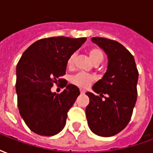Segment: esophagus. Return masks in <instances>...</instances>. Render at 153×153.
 <instances>
[{
  "label": "esophagus",
  "mask_w": 153,
  "mask_h": 153,
  "mask_svg": "<svg viewBox=\"0 0 153 153\" xmlns=\"http://www.w3.org/2000/svg\"><path fill=\"white\" fill-rule=\"evenodd\" d=\"M80 93H81V94H84V93H85V91L83 89H80Z\"/></svg>",
  "instance_id": "1"
}]
</instances>
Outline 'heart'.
I'll return each mask as SVG.
<instances>
[{
    "label": "heart",
    "instance_id": "heart-1",
    "mask_svg": "<svg viewBox=\"0 0 153 153\" xmlns=\"http://www.w3.org/2000/svg\"><path fill=\"white\" fill-rule=\"evenodd\" d=\"M88 56L90 59L95 65H99L104 60V53L102 49L99 47H93L88 51ZM75 60V54H72L67 60V65L68 67H71L74 65ZM95 80V77L92 74H88L79 73L75 74L74 76L71 78V83L74 84L75 86L81 88H86L89 86L91 83Z\"/></svg>",
    "mask_w": 153,
    "mask_h": 153
}]
</instances>
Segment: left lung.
Segmentation results:
<instances>
[{
  "mask_svg": "<svg viewBox=\"0 0 153 153\" xmlns=\"http://www.w3.org/2000/svg\"><path fill=\"white\" fill-rule=\"evenodd\" d=\"M92 41L105 51L108 67L102 79L93 87L100 96L86 93L89 97L87 120L94 134L111 137L123 130L131 119L137 101L138 71L133 55L122 44L98 37Z\"/></svg>",
  "mask_w": 153,
  "mask_h": 153,
  "instance_id": "left-lung-1",
  "label": "left lung"
}]
</instances>
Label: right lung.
I'll use <instances>...</instances> for the list:
<instances>
[{
    "label": "right lung",
    "mask_w": 153,
    "mask_h": 153,
    "mask_svg": "<svg viewBox=\"0 0 153 153\" xmlns=\"http://www.w3.org/2000/svg\"><path fill=\"white\" fill-rule=\"evenodd\" d=\"M86 38L53 37L35 42L22 55L16 67L17 103L19 114L32 131L53 136L65 125L67 114L79 95L73 84L62 93H51L54 83L65 74L67 60Z\"/></svg>",
    "instance_id": "right-lung-1"
}]
</instances>
